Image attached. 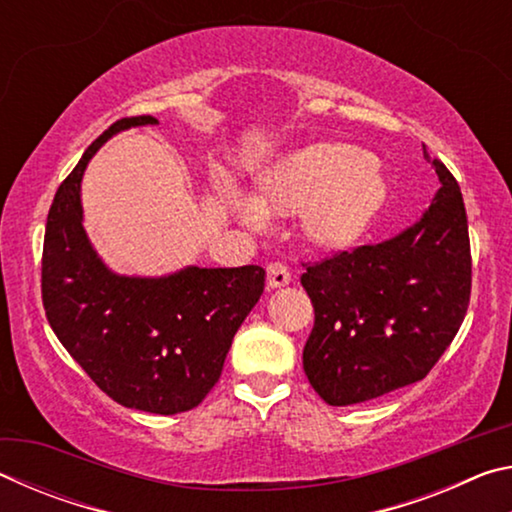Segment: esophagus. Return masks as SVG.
I'll return each mask as SVG.
<instances>
[{"label":"esophagus","instance_id":"1","mask_svg":"<svg viewBox=\"0 0 512 512\" xmlns=\"http://www.w3.org/2000/svg\"><path fill=\"white\" fill-rule=\"evenodd\" d=\"M266 275H268V287H287V284L291 282V271L287 264L282 262H271L266 266Z\"/></svg>","mask_w":512,"mask_h":512}]
</instances>
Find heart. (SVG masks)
Returning a JSON list of instances; mask_svg holds the SVG:
<instances>
[{
  "label": "heart",
  "instance_id": "heart-1",
  "mask_svg": "<svg viewBox=\"0 0 512 512\" xmlns=\"http://www.w3.org/2000/svg\"><path fill=\"white\" fill-rule=\"evenodd\" d=\"M379 196V178L350 146L311 144L284 160L259 194L268 214L307 213V232L318 244L343 246L359 235ZM257 221L253 210H244Z\"/></svg>",
  "mask_w": 512,
  "mask_h": 512
}]
</instances>
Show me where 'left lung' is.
Wrapping results in <instances>:
<instances>
[{"instance_id": "obj_1", "label": "left lung", "mask_w": 512, "mask_h": 512, "mask_svg": "<svg viewBox=\"0 0 512 512\" xmlns=\"http://www.w3.org/2000/svg\"><path fill=\"white\" fill-rule=\"evenodd\" d=\"M431 164L440 189L418 223L305 264L300 282L316 318L302 366L327 404L368 402L424 379L467 314L472 255L461 187L443 162Z\"/></svg>"}]
</instances>
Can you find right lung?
Returning a JSON list of instances; mask_svg holds the SVG:
<instances>
[{"label":"right lung","mask_w":512,"mask_h":512,"mask_svg":"<svg viewBox=\"0 0 512 512\" xmlns=\"http://www.w3.org/2000/svg\"><path fill=\"white\" fill-rule=\"evenodd\" d=\"M144 124L158 119L115 121L60 183L42 248V305L58 341L103 393L126 409L173 415L201 404L219 381L266 271L189 266L126 277L101 262L81 223L83 171L108 137Z\"/></svg>","instance_id":"add662e5"}]
</instances>
